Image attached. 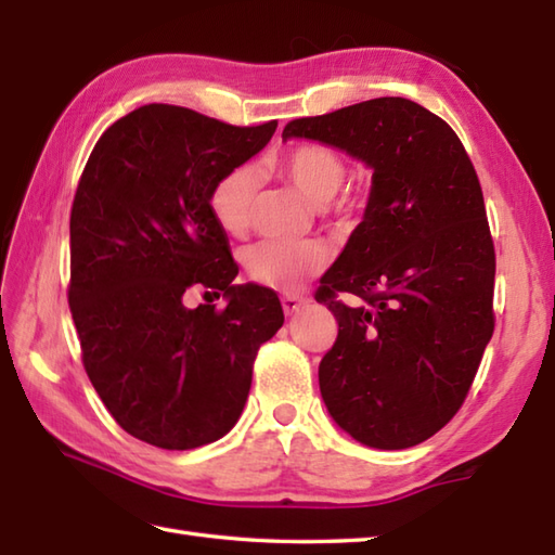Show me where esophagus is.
Segmentation results:
<instances>
[{"label":"esophagus","mask_w":555,"mask_h":555,"mask_svg":"<svg viewBox=\"0 0 555 555\" xmlns=\"http://www.w3.org/2000/svg\"><path fill=\"white\" fill-rule=\"evenodd\" d=\"M308 302H310V300L305 298V296H298V293H286V296L281 298V305H284V312H286V314L300 312Z\"/></svg>","instance_id":"34e87169"}]
</instances>
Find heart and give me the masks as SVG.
<instances>
[{
	"label": "heart",
	"instance_id": "1",
	"mask_svg": "<svg viewBox=\"0 0 555 555\" xmlns=\"http://www.w3.org/2000/svg\"><path fill=\"white\" fill-rule=\"evenodd\" d=\"M269 167L284 176L293 188H298L310 203L322 205L324 211L350 217L362 207L360 195H338L346 181V159L336 147L320 143V140H302V143L281 150L269 162ZM255 193L257 176L250 167L227 171L209 193L211 217L227 233H243L253 219ZM326 259V247L317 241H262L247 250L245 267L257 284L291 291L314 276L317 271H322Z\"/></svg>",
	"mask_w": 555,
	"mask_h": 555
}]
</instances>
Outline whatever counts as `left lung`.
Returning a JSON list of instances; mask_svg holds the SVG:
<instances>
[{"instance_id":"left-lung-1","label":"left lung","mask_w":555,"mask_h":555,"mask_svg":"<svg viewBox=\"0 0 555 555\" xmlns=\"http://www.w3.org/2000/svg\"><path fill=\"white\" fill-rule=\"evenodd\" d=\"M293 135L374 169L364 219L314 293L338 322L320 362L324 403L364 446H417L465 403L496 320L477 171L453 128L405 98L293 119Z\"/></svg>"}]
</instances>
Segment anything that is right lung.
Returning <instances> with one entry per match:
<instances>
[{"mask_svg": "<svg viewBox=\"0 0 555 555\" xmlns=\"http://www.w3.org/2000/svg\"><path fill=\"white\" fill-rule=\"evenodd\" d=\"M276 121L231 126L145 104L92 147L70 207L68 308L80 358L124 431L167 451L221 439L250 393L259 346L284 324L276 293L233 286L227 233L209 211L223 173L262 150ZM205 287L221 311H188Z\"/></svg>", "mask_w": 555, "mask_h": 555, "instance_id": "add662e5", "label": "right lung"}]
</instances>
